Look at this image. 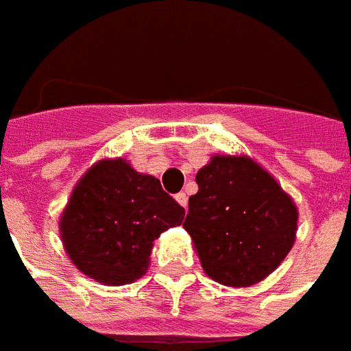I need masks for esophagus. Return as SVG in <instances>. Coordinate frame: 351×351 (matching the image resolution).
<instances>
[{"label":"esophagus","instance_id":"34e87169","mask_svg":"<svg viewBox=\"0 0 351 351\" xmlns=\"http://www.w3.org/2000/svg\"><path fill=\"white\" fill-rule=\"evenodd\" d=\"M176 200H178V202H180L181 206H183V208H185V210H187L189 198H187V195H185V193H180V195H176Z\"/></svg>","mask_w":351,"mask_h":351}]
</instances>
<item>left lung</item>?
I'll return each instance as SVG.
<instances>
[{
	"instance_id": "8db88e82",
	"label": "left lung",
	"mask_w": 351,
	"mask_h": 351,
	"mask_svg": "<svg viewBox=\"0 0 351 351\" xmlns=\"http://www.w3.org/2000/svg\"><path fill=\"white\" fill-rule=\"evenodd\" d=\"M196 183L183 227L204 272L228 287L263 282L295 243L297 204L245 155H213L198 170Z\"/></svg>"
}]
</instances>
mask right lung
Masks as SVG:
<instances>
[{"mask_svg": "<svg viewBox=\"0 0 351 351\" xmlns=\"http://www.w3.org/2000/svg\"><path fill=\"white\" fill-rule=\"evenodd\" d=\"M183 217L155 176L104 158L77 181L58 228L77 270L104 285H126L147 272L153 242Z\"/></svg>", "mask_w": 351, "mask_h": 351, "instance_id": "1", "label": "right lung"}]
</instances>
